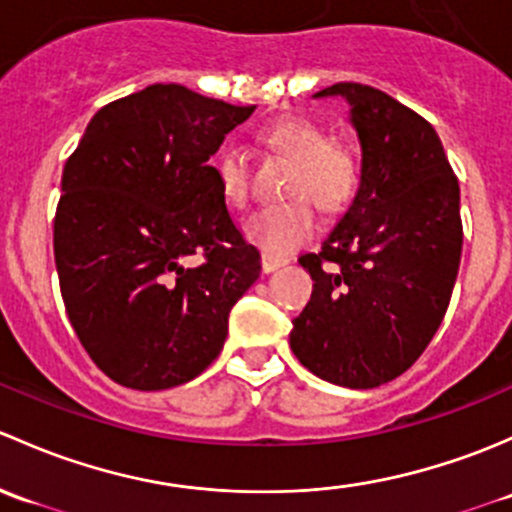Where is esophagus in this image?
<instances>
[{
	"instance_id": "esophagus-1",
	"label": "esophagus",
	"mask_w": 512,
	"mask_h": 512,
	"mask_svg": "<svg viewBox=\"0 0 512 512\" xmlns=\"http://www.w3.org/2000/svg\"><path fill=\"white\" fill-rule=\"evenodd\" d=\"M281 266H286V258L273 256V254H261L263 273H273V271H276V268H281Z\"/></svg>"
}]
</instances>
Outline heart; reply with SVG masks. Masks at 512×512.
<instances>
[{"mask_svg":"<svg viewBox=\"0 0 512 512\" xmlns=\"http://www.w3.org/2000/svg\"><path fill=\"white\" fill-rule=\"evenodd\" d=\"M263 142L271 150L295 162L288 194L303 193L323 212H340L355 197L360 187V160L350 147L330 140L320 125L305 118L276 120L263 130ZM221 197L226 204L241 209L249 202V162L239 145H226L214 160ZM303 198L291 199L278 207L256 212L246 224L251 244L266 254H288L303 246L315 234L313 207Z\"/></svg>","mask_w":512,"mask_h":512,"instance_id":"1","label":"heart"}]
</instances>
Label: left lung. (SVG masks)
Listing matches in <instances>:
<instances>
[{
  "instance_id": "8db88e82",
  "label": "left lung",
  "mask_w": 512,
  "mask_h": 512,
  "mask_svg": "<svg viewBox=\"0 0 512 512\" xmlns=\"http://www.w3.org/2000/svg\"><path fill=\"white\" fill-rule=\"evenodd\" d=\"M362 147L360 189L318 254L298 258L313 295L291 350L325 382L372 389L419 360L461 263V197L436 130L387 93L335 83Z\"/></svg>"
}]
</instances>
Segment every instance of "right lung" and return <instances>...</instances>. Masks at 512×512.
I'll use <instances>...</instances> for the list:
<instances>
[{
  "label": "right lung",
  "mask_w": 512,
  "mask_h": 512,
  "mask_svg": "<svg viewBox=\"0 0 512 512\" xmlns=\"http://www.w3.org/2000/svg\"><path fill=\"white\" fill-rule=\"evenodd\" d=\"M254 110L155 83L100 108L63 167V305L91 360L123 387L157 392L207 370L261 273L209 165Z\"/></svg>",
  "instance_id": "1"
}]
</instances>
